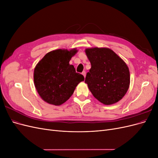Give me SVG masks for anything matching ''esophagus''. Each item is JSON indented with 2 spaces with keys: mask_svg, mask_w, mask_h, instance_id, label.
Masks as SVG:
<instances>
[{
  "mask_svg": "<svg viewBox=\"0 0 158 158\" xmlns=\"http://www.w3.org/2000/svg\"><path fill=\"white\" fill-rule=\"evenodd\" d=\"M82 75L84 76V78L85 77V75H86V73H85V71H84V72H82Z\"/></svg>",
  "mask_w": 158,
  "mask_h": 158,
  "instance_id": "esophagus-1",
  "label": "esophagus"
}]
</instances>
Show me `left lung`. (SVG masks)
<instances>
[{
  "label": "left lung",
  "mask_w": 158,
  "mask_h": 158,
  "mask_svg": "<svg viewBox=\"0 0 158 158\" xmlns=\"http://www.w3.org/2000/svg\"><path fill=\"white\" fill-rule=\"evenodd\" d=\"M91 63L85 83L99 102L112 105L125 96L130 85L127 64L113 50L106 47L85 49Z\"/></svg>",
  "instance_id": "1"
}]
</instances>
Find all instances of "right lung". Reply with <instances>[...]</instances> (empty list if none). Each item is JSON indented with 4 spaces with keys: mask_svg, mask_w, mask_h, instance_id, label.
<instances>
[{
    "mask_svg": "<svg viewBox=\"0 0 158 158\" xmlns=\"http://www.w3.org/2000/svg\"><path fill=\"white\" fill-rule=\"evenodd\" d=\"M78 50L56 49L49 52L34 69L35 87L41 99L54 106H60L71 97L77 85L84 80L69 62Z\"/></svg>",
    "mask_w": 158,
    "mask_h": 158,
    "instance_id": "add662e5",
    "label": "right lung"
}]
</instances>
